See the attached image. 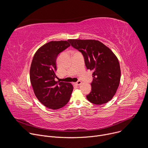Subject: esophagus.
<instances>
[{"label":"esophagus","instance_id":"34e87169","mask_svg":"<svg viewBox=\"0 0 148 148\" xmlns=\"http://www.w3.org/2000/svg\"><path fill=\"white\" fill-rule=\"evenodd\" d=\"M76 86H80L81 84H82V82L81 81H77V82H75L74 83Z\"/></svg>","mask_w":148,"mask_h":148}]
</instances>
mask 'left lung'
<instances>
[{
    "mask_svg": "<svg viewBox=\"0 0 148 148\" xmlns=\"http://www.w3.org/2000/svg\"><path fill=\"white\" fill-rule=\"evenodd\" d=\"M69 41L82 54L87 69L94 71L92 89L87 95V99L96 105L108 102L119 85L121 69L118 58L98 40L70 39Z\"/></svg>",
    "mask_w": 148,
    "mask_h": 148,
    "instance_id": "8db88e82",
    "label": "left lung"
}]
</instances>
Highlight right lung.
<instances>
[{
  "instance_id": "1",
  "label": "right lung",
  "mask_w": 148,
  "mask_h": 148,
  "mask_svg": "<svg viewBox=\"0 0 148 148\" xmlns=\"http://www.w3.org/2000/svg\"><path fill=\"white\" fill-rule=\"evenodd\" d=\"M69 40L49 42L37 50L32 60L30 79L34 94L49 109L65 106L73 90L71 83L55 81L57 56L70 46Z\"/></svg>"
}]
</instances>
